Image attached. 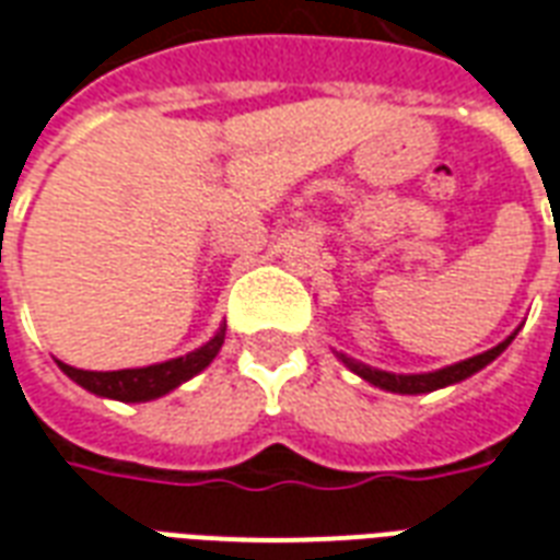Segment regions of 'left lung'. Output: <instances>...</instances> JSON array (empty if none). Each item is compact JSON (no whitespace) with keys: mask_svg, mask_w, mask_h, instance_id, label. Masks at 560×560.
Instances as JSON below:
<instances>
[{"mask_svg":"<svg viewBox=\"0 0 560 560\" xmlns=\"http://www.w3.org/2000/svg\"><path fill=\"white\" fill-rule=\"evenodd\" d=\"M513 335L511 338H504L499 347L487 350V353L471 355V359H466V362L448 364V368L433 371V374H388V371H376V368H368V364L355 362V359H350V355H341V362L347 364L353 374H359L371 385H380V388H385V392H397V395H424V392H436V388H445V385H454L459 383V380H466V376L478 374L480 368H487L495 355L504 353V347L513 341Z\"/></svg>","mask_w":560,"mask_h":560,"instance_id":"1","label":"left lung"}]
</instances>
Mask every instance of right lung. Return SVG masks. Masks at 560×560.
<instances>
[{
  "label": "right lung",
  "instance_id": "obj_1",
  "mask_svg": "<svg viewBox=\"0 0 560 560\" xmlns=\"http://www.w3.org/2000/svg\"><path fill=\"white\" fill-rule=\"evenodd\" d=\"M225 343V326L219 329L205 347H198L196 353H186L180 359L163 364H148V368H127V371H80L61 364V371L80 383L82 388H89L94 395L112 397V400H127V404H139V400H153L163 397L165 392H172L180 383H186L189 376H196L198 371H205L207 364L213 362L219 353V347Z\"/></svg>",
  "mask_w": 560,
  "mask_h": 560
}]
</instances>
